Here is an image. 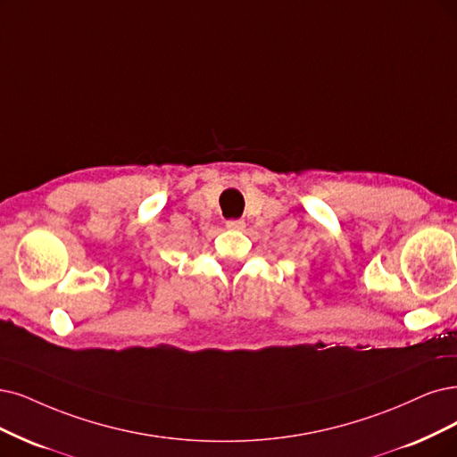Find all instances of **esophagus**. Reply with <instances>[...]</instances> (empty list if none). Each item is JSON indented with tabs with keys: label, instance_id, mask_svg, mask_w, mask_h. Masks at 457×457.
<instances>
[{
	"label": "esophagus",
	"instance_id": "obj_1",
	"mask_svg": "<svg viewBox=\"0 0 457 457\" xmlns=\"http://www.w3.org/2000/svg\"><path fill=\"white\" fill-rule=\"evenodd\" d=\"M226 228L231 231H241V229H245V220H228Z\"/></svg>",
	"mask_w": 457,
	"mask_h": 457
}]
</instances>
